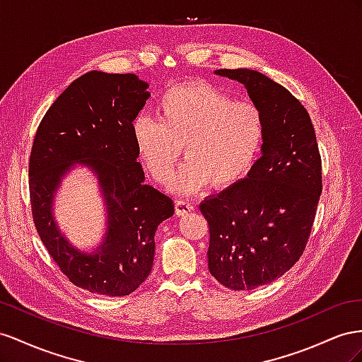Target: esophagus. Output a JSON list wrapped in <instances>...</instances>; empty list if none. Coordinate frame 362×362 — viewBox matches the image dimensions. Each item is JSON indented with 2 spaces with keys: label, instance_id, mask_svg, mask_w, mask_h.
Segmentation results:
<instances>
[{
  "label": "esophagus",
  "instance_id": "obj_1",
  "mask_svg": "<svg viewBox=\"0 0 362 362\" xmlns=\"http://www.w3.org/2000/svg\"><path fill=\"white\" fill-rule=\"evenodd\" d=\"M194 211V204L189 200H175V214L183 216V215H188L189 212Z\"/></svg>",
  "mask_w": 362,
  "mask_h": 362
}]
</instances>
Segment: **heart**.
I'll use <instances>...</instances> for the list:
<instances>
[{
  "mask_svg": "<svg viewBox=\"0 0 362 362\" xmlns=\"http://www.w3.org/2000/svg\"><path fill=\"white\" fill-rule=\"evenodd\" d=\"M156 118L141 117L133 138L141 162L151 177L167 183L182 156L173 189L197 192L212 183L229 188L250 173L265 139V117L249 100H233L209 83L174 86L163 92Z\"/></svg>",
  "mask_w": 362,
  "mask_h": 362,
  "instance_id": "1",
  "label": "heart"
}]
</instances>
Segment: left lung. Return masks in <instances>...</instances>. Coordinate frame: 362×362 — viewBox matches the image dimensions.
<instances>
[{
	"mask_svg": "<svg viewBox=\"0 0 362 362\" xmlns=\"http://www.w3.org/2000/svg\"><path fill=\"white\" fill-rule=\"evenodd\" d=\"M247 89L265 117L261 158L238 183L200 203L209 226L208 267L226 288L255 290L300 259L322 194V158L309 113L255 69H216Z\"/></svg>",
	"mask_w": 362,
	"mask_h": 362,
	"instance_id": "1",
	"label": "left lung"
}]
</instances>
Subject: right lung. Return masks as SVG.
Wrapping results in <instances>:
<instances>
[{
	"label": "right lung",
	"mask_w": 362,
	"mask_h": 362,
	"mask_svg": "<svg viewBox=\"0 0 362 362\" xmlns=\"http://www.w3.org/2000/svg\"><path fill=\"white\" fill-rule=\"evenodd\" d=\"M135 74L90 71L62 92L40 121L28 163L36 230L69 281L89 293L118 297L139 288L151 272L154 233L174 214V202L144 183L133 121L150 97ZM76 163L98 175L108 230L92 254L76 250L52 215L61 177Z\"/></svg>",
	"instance_id": "1"
}]
</instances>
